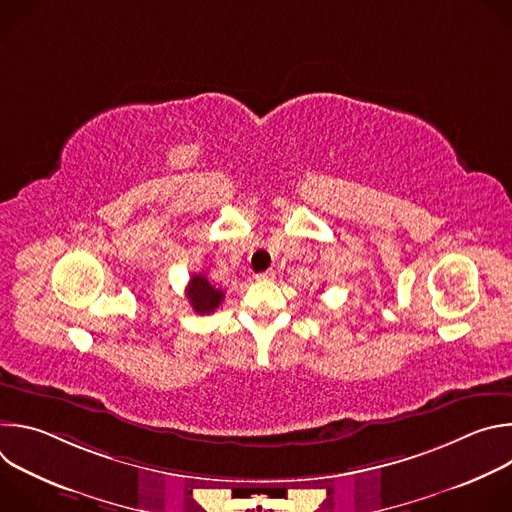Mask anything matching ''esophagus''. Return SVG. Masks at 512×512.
<instances>
[{
	"mask_svg": "<svg viewBox=\"0 0 512 512\" xmlns=\"http://www.w3.org/2000/svg\"><path fill=\"white\" fill-rule=\"evenodd\" d=\"M273 277H275V273H273L271 269H269V271H261V273L255 275L257 281H269V279H273Z\"/></svg>",
	"mask_w": 512,
	"mask_h": 512,
	"instance_id": "obj_1",
	"label": "esophagus"
}]
</instances>
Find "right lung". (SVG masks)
<instances>
[{"label":"right lung","instance_id":"obj_1","mask_svg":"<svg viewBox=\"0 0 512 512\" xmlns=\"http://www.w3.org/2000/svg\"><path fill=\"white\" fill-rule=\"evenodd\" d=\"M186 298L192 310L200 316L212 314L225 300V291L214 287L204 273H194L186 287Z\"/></svg>","mask_w":512,"mask_h":512}]
</instances>
